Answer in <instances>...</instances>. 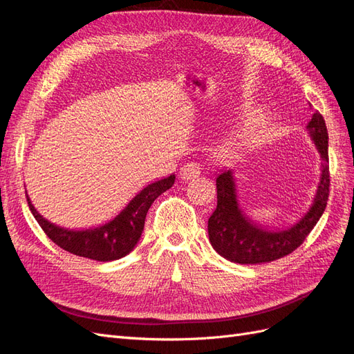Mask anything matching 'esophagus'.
<instances>
[{
    "instance_id": "1",
    "label": "esophagus",
    "mask_w": 354,
    "mask_h": 354,
    "mask_svg": "<svg viewBox=\"0 0 354 354\" xmlns=\"http://www.w3.org/2000/svg\"><path fill=\"white\" fill-rule=\"evenodd\" d=\"M201 174V165L198 162H187L180 168V178L194 180Z\"/></svg>"
}]
</instances>
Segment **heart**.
Returning <instances> with one entry per match:
<instances>
[{
    "label": "heart",
    "mask_w": 354,
    "mask_h": 354,
    "mask_svg": "<svg viewBox=\"0 0 354 354\" xmlns=\"http://www.w3.org/2000/svg\"><path fill=\"white\" fill-rule=\"evenodd\" d=\"M267 125V115L264 112H251L245 115L239 124L230 131L224 142V151L239 152L254 143Z\"/></svg>",
    "instance_id": "1"
}]
</instances>
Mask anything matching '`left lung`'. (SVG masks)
Here are the masks:
<instances>
[{"label": "left lung", "mask_w": 354, "mask_h": 354, "mask_svg": "<svg viewBox=\"0 0 354 354\" xmlns=\"http://www.w3.org/2000/svg\"><path fill=\"white\" fill-rule=\"evenodd\" d=\"M306 128L322 159L320 178L313 203L291 227L272 232L257 226L239 208L233 171H223L217 176V208L208 220V236L212 248L226 260L260 264L282 259L304 242L322 217L329 195L328 130L324 116L316 111Z\"/></svg>", "instance_id": "1"}]
</instances>
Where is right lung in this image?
<instances>
[{"instance_id":"right-lung-1","label":"right lung","mask_w":354,"mask_h":354,"mask_svg":"<svg viewBox=\"0 0 354 354\" xmlns=\"http://www.w3.org/2000/svg\"><path fill=\"white\" fill-rule=\"evenodd\" d=\"M174 180L176 176L171 174L167 178L151 183L128 202V205L113 220L103 226L85 230H68L56 226L35 209L28 194L26 199L41 229L60 248L95 261H113L122 259L136 248L145 229L149 208L160 194L173 187Z\"/></svg>"}]
</instances>
